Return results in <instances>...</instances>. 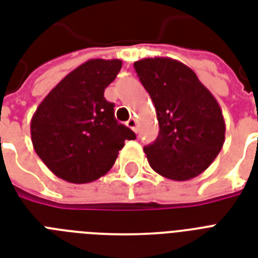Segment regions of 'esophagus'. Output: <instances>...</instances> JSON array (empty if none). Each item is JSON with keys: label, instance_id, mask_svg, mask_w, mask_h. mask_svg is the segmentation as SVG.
<instances>
[{"label": "esophagus", "instance_id": "1", "mask_svg": "<svg viewBox=\"0 0 258 258\" xmlns=\"http://www.w3.org/2000/svg\"><path fill=\"white\" fill-rule=\"evenodd\" d=\"M127 127H130V128L133 130L134 133H138V121H137V119L131 117V119L127 121Z\"/></svg>", "mask_w": 258, "mask_h": 258}]
</instances>
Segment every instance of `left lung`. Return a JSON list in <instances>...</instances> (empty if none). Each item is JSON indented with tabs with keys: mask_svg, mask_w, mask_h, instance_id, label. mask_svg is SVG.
Instances as JSON below:
<instances>
[{
	"mask_svg": "<svg viewBox=\"0 0 258 258\" xmlns=\"http://www.w3.org/2000/svg\"><path fill=\"white\" fill-rule=\"evenodd\" d=\"M134 67L159 123L157 141L143 149L150 166L172 180L200 175L225 142V120L216 97L194 71L174 58H143Z\"/></svg>",
	"mask_w": 258,
	"mask_h": 258,
	"instance_id": "1",
	"label": "left lung"
}]
</instances>
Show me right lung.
Instances as JSON below:
<instances>
[{
  "instance_id": "add662e5",
  "label": "right lung",
  "mask_w": 258,
  "mask_h": 258,
  "mask_svg": "<svg viewBox=\"0 0 258 258\" xmlns=\"http://www.w3.org/2000/svg\"><path fill=\"white\" fill-rule=\"evenodd\" d=\"M120 60H88L68 74L40 103L30 121L34 151L54 175L88 183L109 171L133 130L119 124L104 89Z\"/></svg>"
}]
</instances>
